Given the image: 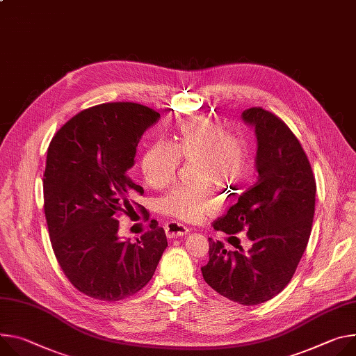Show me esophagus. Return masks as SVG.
<instances>
[{
    "label": "esophagus",
    "mask_w": 356,
    "mask_h": 356,
    "mask_svg": "<svg viewBox=\"0 0 356 356\" xmlns=\"http://www.w3.org/2000/svg\"><path fill=\"white\" fill-rule=\"evenodd\" d=\"M165 232H166L168 238H177V237H181V236H186L188 233V229L180 222L170 221V222L165 224Z\"/></svg>",
    "instance_id": "1"
}]
</instances>
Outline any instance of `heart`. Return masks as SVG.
Listing matches in <instances>:
<instances>
[{"instance_id": "heart-1", "label": "heart", "mask_w": 356, "mask_h": 356, "mask_svg": "<svg viewBox=\"0 0 356 356\" xmlns=\"http://www.w3.org/2000/svg\"><path fill=\"white\" fill-rule=\"evenodd\" d=\"M180 160L193 163L195 184L176 186L157 202L159 210L176 220L197 222L214 216L220 203L210 183L218 187H236L243 180L248 150L245 140L203 116L181 122L173 142L157 140L142 154L140 170L152 187L170 183L180 166Z\"/></svg>"}]
</instances>
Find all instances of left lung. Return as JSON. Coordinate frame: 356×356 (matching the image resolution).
<instances>
[{"instance_id": "left-lung-1", "label": "left lung", "mask_w": 356, "mask_h": 356, "mask_svg": "<svg viewBox=\"0 0 356 356\" xmlns=\"http://www.w3.org/2000/svg\"><path fill=\"white\" fill-rule=\"evenodd\" d=\"M241 118L255 129L258 180L213 227L232 237L247 232L252 245L227 251L209 238L202 273L220 296L257 305L280 294L297 270L311 234L316 184L300 140L278 116L250 108Z\"/></svg>"}]
</instances>
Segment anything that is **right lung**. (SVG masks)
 <instances>
[{"instance_id":"1","label":"right lung","mask_w":356,"mask_h":356,"mask_svg":"<svg viewBox=\"0 0 356 356\" xmlns=\"http://www.w3.org/2000/svg\"><path fill=\"white\" fill-rule=\"evenodd\" d=\"M159 118L139 104H104L75 115L49 143L44 210L52 250L63 274L90 298L112 302L136 294L168 247L157 221L131 243L118 237L116 220L135 211L132 199L143 193L127 170Z\"/></svg>"}]
</instances>
